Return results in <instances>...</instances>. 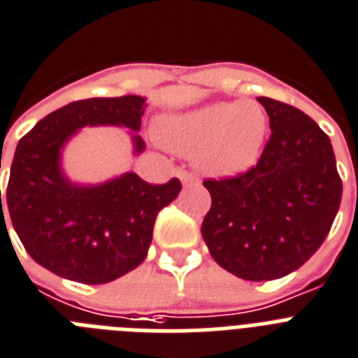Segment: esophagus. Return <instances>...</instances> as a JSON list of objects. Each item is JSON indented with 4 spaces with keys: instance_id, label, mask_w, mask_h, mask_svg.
<instances>
[{
    "instance_id": "1",
    "label": "esophagus",
    "mask_w": 358,
    "mask_h": 358,
    "mask_svg": "<svg viewBox=\"0 0 358 358\" xmlns=\"http://www.w3.org/2000/svg\"><path fill=\"white\" fill-rule=\"evenodd\" d=\"M176 176L181 179V182L185 186H194V185H199V177L195 176V173L188 172V170H182V168H177L176 170Z\"/></svg>"
}]
</instances>
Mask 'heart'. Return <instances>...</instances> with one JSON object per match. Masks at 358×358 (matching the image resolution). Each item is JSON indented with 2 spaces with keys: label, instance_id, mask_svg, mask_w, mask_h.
Listing matches in <instances>:
<instances>
[{
  "label": "heart",
  "instance_id": "b5f03b06",
  "mask_svg": "<svg viewBox=\"0 0 358 358\" xmlns=\"http://www.w3.org/2000/svg\"><path fill=\"white\" fill-rule=\"evenodd\" d=\"M268 127L266 110L257 101H217L164 115L155 124V136L173 152L194 154L203 172L230 177L257 163Z\"/></svg>",
  "mask_w": 358,
  "mask_h": 358
}]
</instances>
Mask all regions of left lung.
Returning <instances> with one entry per match:
<instances>
[{
  "label": "left lung",
  "mask_w": 358,
  "mask_h": 358,
  "mask_svg": "<svg viewBox=\"0 0 358 358\" xmlns=\"http://www.w3.org/2000/svg\"><path fill=\"white\" fill-rule=\"evenodd\" d=\"M271 136L248 172L203 182L212 208L201 234L219 266L244 280L292 273L320 248L342 199L329 137L299 108L257 97Z\"/></svg>",
  "instance_id": "obj_1"
}]
</instances>
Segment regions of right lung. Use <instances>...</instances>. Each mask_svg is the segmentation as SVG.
Listing matches in <instances>:
<instances>
[{
  "label": "right lung",
  "instance_id": "add662e5",
  "mask_svg": "<svg viewBox=\"0 0 358 358\" xmlns=\"http://www.w3.org/2000/svg\"><path fill=\"white\" fill-rule=\"evenodd\" d=\"M145 108L141 96L74 101L43 117L17 143L8 213L30 257L52 273L105 284L145 261L155 217L179 195V179L150 185L127 172L101 185H78L61 168V152L83 127L128 128L134 154H141L146 146L137 132ZM0 210L5 221L1 190Z\"/></svg>",
  "mask_w": 358,
  "mask_h": 358
}]
</instances>
